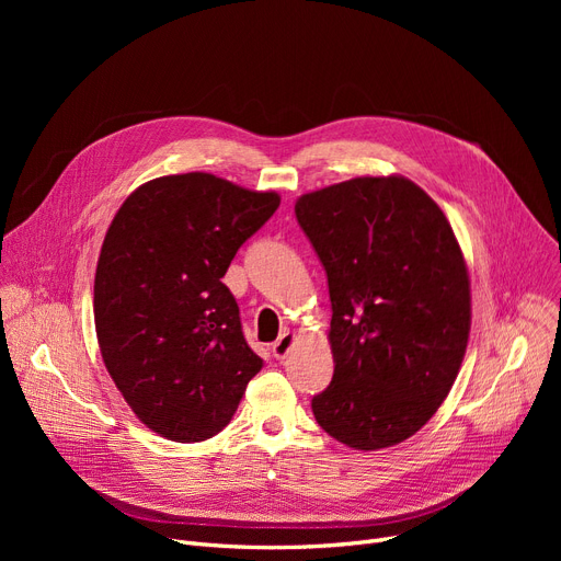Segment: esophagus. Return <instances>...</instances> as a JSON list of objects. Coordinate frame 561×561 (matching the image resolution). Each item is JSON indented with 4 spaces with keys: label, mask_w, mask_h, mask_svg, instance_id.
<instances>
[{
    "label": "esophagus",
    "mask_w": 561,
    "mask_h": 561,
    "mask_svg": "<svg viewBox=\"0 0 561 561\" xmlns=\"http://www.w3.org/2000/svg\"><path fill=\"white\" fill-rule=\"evenodd\" d=\"M293 343H296V334L293 332H284L275 343H273V355L277 359H284L288 355V350L293 347Z\"/></svg>",
    "instance_id": "1"
}]
</instances>
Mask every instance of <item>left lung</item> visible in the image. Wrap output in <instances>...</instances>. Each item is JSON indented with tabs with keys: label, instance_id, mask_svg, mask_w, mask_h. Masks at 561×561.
<instances>
[{
	"label": "left lung",
	"instance_id": "left-lung-1",
	"mask_svg": "<svg viewBox=\"0 0 561 561\" xmlns=\"http://www.w3.org/2000/svg\"><path fill=\"white\" fill-rule=\"evenodd\" d=\"M296 218L328 273L332 385L318 425L355 450L416 434L450 393L470 332V279L438 204L407 176L302 195Z\"/></svg>",
	"mask_w": 561,
	"mask_h": 561
}]
</instances>
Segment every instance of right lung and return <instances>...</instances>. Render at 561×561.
Here are the masks:
<instances>
[{
	"label": "right lung",
	"mask_w": 561,
	"mask_h": 561,
	"mask_svg": "<svg viewBox=\"0 0 561 561\" xmlns=\"http://www.w3.org/2000/svg\"><path fill=\"white\" fill-rule=\"evenodd\" d=\"M279 206L209 172L168 174L117 209L95 271L104 366L138 421L191 444L216 436L261 370L220 282Z\"/></svg>",
	"instance_id": "obj_1"
}]
</instances>
